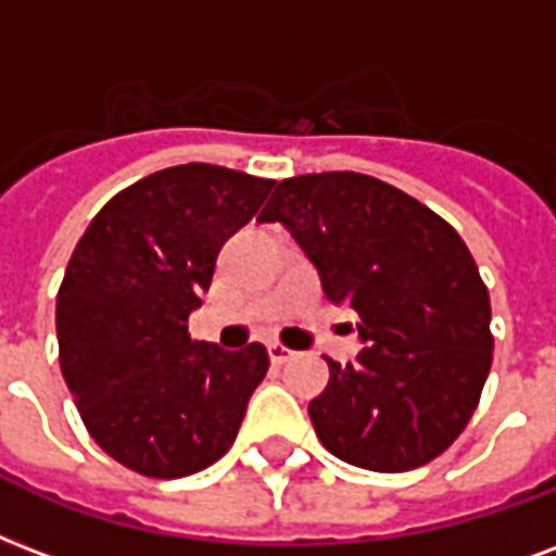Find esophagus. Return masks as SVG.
<instances>
[{
	"label": "esophagus",
	"mask_w": 556,
	"mask_h": 556,
	"mask_svg": "<svg viewBox=\"0 0 556 556\" xmlns=\"http://www.w3.org/2000/svg\"><path fill=\"white\" fill-rule=\"evenodd\" d=\"M268 355H270V362L274 364H286L294 358V350H288L286 344H279V341H274V344H268Z\"/></svg>",
	"instance_id": "obj_1"
}]
</instances>
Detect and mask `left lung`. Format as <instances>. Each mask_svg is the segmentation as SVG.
Masks as SVG:
<instances>
[{"mask_svg":"<svg viewBox=\"0 0 556 556\" xmlns=\"http://www.w3.org/2000/svg\"><path fill=\"white\" fill-rule=\"evenodd\" d=\"M260 218L286 224L324 294L362 320L358 358H326L329 384L308 402L320 443L372 472L443 455L476 414L493 364L490 294L455 227L358 172L279 180Z\"/></svg>","mask_w":556,"mask_h":556,"instance_id":"left-lung-1","label":"left lung"}]
</instances>
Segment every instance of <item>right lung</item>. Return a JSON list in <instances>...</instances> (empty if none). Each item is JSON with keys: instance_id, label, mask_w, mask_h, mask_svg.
I'll use <instances>...</instances> for the list:
<instances>
[{"instance_id": "add662e5", "label": "right lung", "mask_w": 556, "mask_h": 556, "mask_svg": "<svg viewBox=\"0 0 556 556\" xmlns=\"http://www.w3.org/2000/svg\"><path fill=\"white\" fill-rule=\"evenodd\" d=\"M277 180L172 165L113 194L72 250L58 291V355L90 438L146 478L201 472L232 446L268 350L189 334L218 250Z\"/></svg>"}]
</instances>
